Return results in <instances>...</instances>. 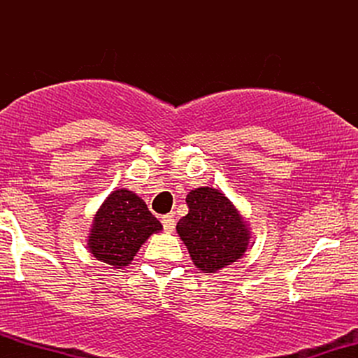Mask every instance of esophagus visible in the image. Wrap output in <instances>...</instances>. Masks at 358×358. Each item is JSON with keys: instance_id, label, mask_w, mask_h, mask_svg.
<instances>
[{"instance_id": "esophagus-1", "label": "esophagus", "mask_w": 358, "mask_h": 358, "mask_svg": "<svg viewBox=\"0 0 358 358\" xmlns=\"http://www.w3.org/2000/svg\"><path fill=\"white\" fill-rule=\"evenodd\" d=\"M162 224H163V229H165L166 232H173L175 231V225H176V220L173 215H165L162 219Z\"/></svg>"}]
</instances>
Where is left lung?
<instances>
[{
  "label": "left lung",
  "mask_w": 358,
  "mask_h": 358,
  "mask_svg": "<svg viewBox=\"0 0 358 358\" xmlns=\"http://www.w3.org/2000/svg\"><path fill=\"white\" fill-rule=\"evenodd\" d=\"M188 213L176 224L193 264L203 273L232 264L249 245V227L244 217L224 193L200 187L187 195Z\"/></svg>",
  "instance_id": "8db88e82"
}]
</instances>
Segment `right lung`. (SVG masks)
<instances>
[{
    "label": "right lung",
    "mask_w": 358,
    "mask_h": 358,
    "mask_svg": "<svg viewBox=\"0 0 358 358\" xmlns=\"http://www.w3.org/2000/svg\"><path fill=\"white\" fill-rule=\"evenodd\" d=\"M162 229L136 193L117 188L94 217L87 245L94 257L119 269L131 264L148 237Z\"/></svg>",
    "instance_id": "1"
}]
</instances>
